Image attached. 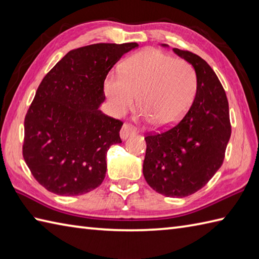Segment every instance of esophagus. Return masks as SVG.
Listing matches in <instances>:
<instances>
[{
    "label": "esophagus",
    "instance_id": "1",
    "mask_svg": "<svg viewBox=\"0 0 259 259\" xmlns=\"http://www.w3.org/2000/svg\"><path fill=\"white\" fill-rule=\"evenodd\" d=\"M135 134H136V131L133 126L129 124H123L122 128H121V130H120V138L122 140H125V139H128L129 137L134 136Z\"/></svg>",
    "mask_w": 259,
    "mask_h": 259
}]
</instances>
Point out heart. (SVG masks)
<instances>
[{
    "mask_svg": "<svg viewBox=\"0 0 259 259\" xmlns=\"http://www.w3.org/2000/svg\"><path fill=\"white\" fill-rule=\"evenodd\" d=\"M197 90L194 68L156 49H146L130 57L120 73H111L104 92L114 114L122 117L136 106L139 119L157 129L172 128L185 117Z\"/></svg>",
    "mask_w": 259,
    "mask_h": 259,
    "instance_id": "heart-1",
    "label": "heart"
}]
</instances>
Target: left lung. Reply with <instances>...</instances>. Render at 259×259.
I'll return each mask as SVG.
<instances>
[{
    "instance_id": "left-lung-1",
    "label": "left lung",
    "mask_w": 259,
    "mask_h": 259,
    "mask_svg": "<svg viewBox=\"0 0 259 259\" xmlns=\"http://www.w3.org/2000/svg\"><path fill=\"white\" fill-rule=\"evenodd\" d=\"M174 52L194 68L196 96L177 125L146 137L142 171L155 191L183 198L201 189L222 167L232 126L226 93L213 70L197 54Z\"/></svg>"
}]
</instances>
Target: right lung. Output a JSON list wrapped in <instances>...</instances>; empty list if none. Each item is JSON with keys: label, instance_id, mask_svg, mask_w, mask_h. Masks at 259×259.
Returning <instances> with one entry per match:
<instances>
[{"label": "right lung", "instance_id": "obj_1", "mask_svg": "<svg viewBox=\"0 0 259 259\" xmlns=\"http://www.w3.org/2000/svg\"><path fill=\"white\" fill-rule=\"evenodd\" d=\"M137 43L75 49L38 85L24 120L23 157L37 183L59 196L84 195L102 184L107 151L121 144L122 122L102 113L109 71Z\"/></svg>", "mask_w": 259, "mask_h": 259}]
</instances>
